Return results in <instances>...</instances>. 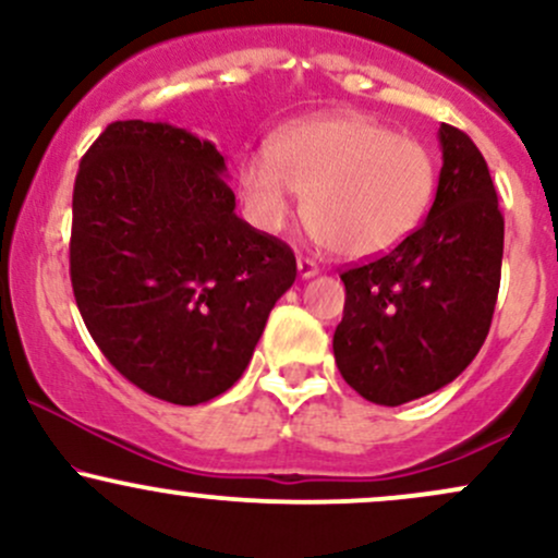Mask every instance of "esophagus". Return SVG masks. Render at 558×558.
Returning a JSON list of instances; mask_svg holds the SVG:
<instances>
[{
	"instance_id": "1",
	"label": "esophagus",
	"mask_w": 558,
	"mask_h": 558,
	"mask_svg": "<svg viewBox=\"0 0 558 558\" xmlns=\"http://www.w3.org/2000/svg\"><path fill=\"white\" fill-rule=\"evenodd\" d=\"M296 267H299V278H315V275L319 272V267L315 265V262L312 259H304V257H299L296 259Z\"/></svg>"
}]
</instances>
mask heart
<instances>
[{
    "instance_id": "heart-1",
    "label": "heart",
    "mask_w": 558,
    "mask_h": 558,
    "mask_svg": "<svg viewBox=\"0 0 558 558\" xmlns=\"http://www.w3.org/2000/svg\"><path fill=\"white\" fill-rule=\"evenodd\" d=\"M267 155L239 165L248 220L280 233L299 194L315 239L354 262L386 257L414 235L438 181L427 146L362 114H315L286 125Z\"/></svg>"
}]
</instances>
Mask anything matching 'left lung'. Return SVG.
<instances>
[{"label": "left lung", "instance_id": "obj_1", "mask_svg": "<svg viewBox=\"0 0 558 558\" xmlns=\"http://www.w3.org/2000/svg\"><path fill=\"white\" fill-rule=\"evenodd\" d=\"M444 168L425 222L386 257L351 267L332 354L380 407L448 386L477 356L501 283L504 217L488 165L466 133L438 131Z\"/></svg>", "mask_w": 558, "mask_h": 558}]
</instances>
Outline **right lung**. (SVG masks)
I'll use <instances>...</instances> for the list:
<instances>
[{"label": "right lung", "instance_id": "1", "mask_svg": "<svg viewBox=\"0 0 558 558\" xmlns=\"http://www.w3.org/2000/svg\"><path fill=\"white\" fill-rule=\"evenodd\" d=\"M226 178L213 141L146 120L107 125L75 175L83 323L120 375L181 407L239 380L296 280L291 248L235 215Z\"/></svg>", "mask_w": 558, "mask_h": 558}]
</instances>
